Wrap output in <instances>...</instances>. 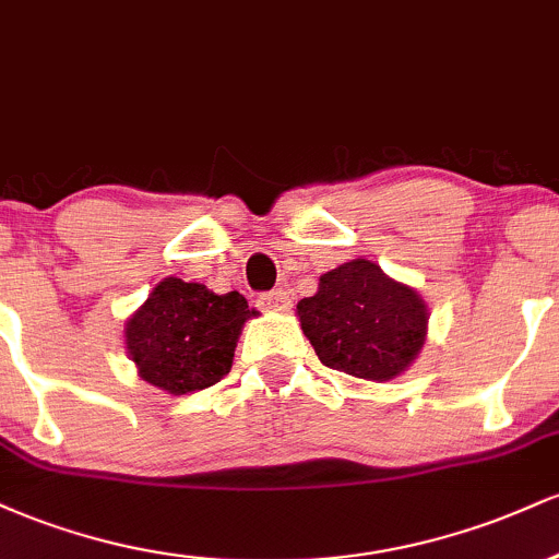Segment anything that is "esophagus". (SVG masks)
<instances>
[{"label":"esophagus","mask_w":559,"mask_h":559,"mask_svg":"<svg viewBox=\"0 0 559 559\" xmlns=\"http://www.w3.org/2000/svg\"><path fill=\"white\" fill-rule=\"evenodd\" d=\"M262 310L267 312H288L292 310V297L286 292H271V294H262L260 297Z\"/></svg>","instance_id":"34e87169"}]
</instances>
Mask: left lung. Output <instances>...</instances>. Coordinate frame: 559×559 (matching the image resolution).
<instances>
[{
    "label": "left lung",
    "mask_w": 559,
    "mask_h": 559,
    "mask_svg": "<svg viewBox=\"0 0 559 559\" xmlns=\"http://www.w3.org/2000/svg\"><path fill=\"white\" fill-rule=\"evenodd\" d=\"M297 318L320 362L383 383L418 360L431 312L413 286L357 258L320 275L318 292L297 305Z\"/></svg>",
    "instance_id": "left-lung-1"
}]
</instances>
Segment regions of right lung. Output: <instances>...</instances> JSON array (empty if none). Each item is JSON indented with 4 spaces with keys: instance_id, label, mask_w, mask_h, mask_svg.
<instances>
[{
    "instance_id": "right-lung-1",
    "label": "right lung",
    "mask_w": 559,
    "mask_h": 559,
    "mask_svg": "<svg viewBox=\"0 0 559 559\" xmlns=\"http://www.w3.org/2000/svg\"><path fill=\"white\" fill-rule=\"evenodd\" d=\"M239 292L163 278L126 320V349L139 378L170 396L202 391L228 376L243 323L258 318Z\"/></svg>"
}]
</instances>
